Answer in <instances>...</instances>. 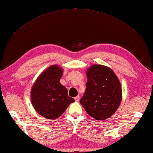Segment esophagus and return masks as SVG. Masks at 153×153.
<instances>
[{"label":"esophagus","instance_id":"34e87169","mask_svg":"<svg viewBox=\"0 0 153 153\" xmlns=\"http://www.w3.org/2000/svg\"><path fill=\"white\" fill-rule=\"evenodd\" d=\"M79 95L75 97V101H79Z\"/></svg>","mask_w":153,"mask_h":153}]
</instances>
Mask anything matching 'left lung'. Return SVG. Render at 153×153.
I'll use <instances>...</instances> for the list:
<instances>
[{"label":"left lung","instance_id":"1","mask_svg":"<svg viewBox=\"0 0 153 153\" xmlns=\"http://www.w3.org/2000/svg\"><path fill=\"white\" fill-rule=\"evenodd\" d=\"M88 80L80 103L96 120H105L119 107L122 88L117 76L110 68L94 65L86 71Z\"/></svg>","mask_w":153,"mask_h":153}]
</instances>
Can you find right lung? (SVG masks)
Segmentation results:
<instances>
[{"label": "right lung", "instance_id": "right-lung-1", "mask_svg": "<svg viewBox=\"0 0 153 153\" xmlns=\"http://www.w3.org/2000/svg\"><path fill=\"white\" fill-rule=\"evenodd\" d=\"M62 69L52 65L41 74L31 90V102L41 116L55 119L61 116L74 98L68 95V91L60 83Z\"/></svg>", "mask_w": 153, "mask_h": 153}]
</instances>
